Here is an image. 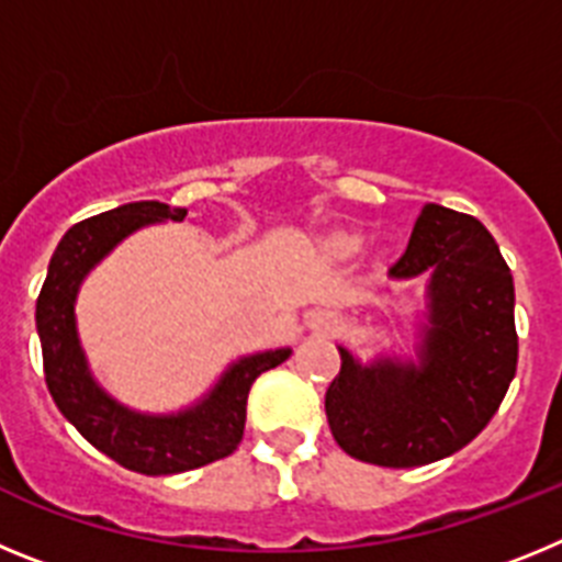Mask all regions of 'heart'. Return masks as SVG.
Returning a JSON list of instances; mask_svg holds the SVG:
<instances>
[{"mask_svg":"<svg viewBox=\"0 0 562 562\" xmlns=\"http://www.w3.org/2000/svg\"><path fill=\"white\" fill-rule=\"evenodd\" d=\"M357 241L355 238H349V236H342V238H337V247H342V250H346V247H355Z\"/></svg>","mask_w":562,"mask_h":562,"instance_id":"b5f03b06","label":"heart"}]
</instances>
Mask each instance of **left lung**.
Instances as JSON below:
<instances>
[{
	"instance_id": "8db88e82",
	"label": "left lung",
	"mask_w": 562,
	"mask_h": 562,
	"mask_svg": "<svg viewBox=\"0 0 562 562\" xmlns=\"http://www.w3.org/2000/svg\"><path fill=\"white\" fill-rule=\"evenodd\" d=\"M430 272V326L414 362L362 369L340 349L326 391L335 441L380 467H419L475 439L518 369L515 286L495 238L467 213L425 205L394 278Z\"/></svg>"
}]
</instances>
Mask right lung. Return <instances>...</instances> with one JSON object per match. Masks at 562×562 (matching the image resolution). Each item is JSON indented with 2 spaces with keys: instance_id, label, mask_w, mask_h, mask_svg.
Wrapping results in <instances>:
<instances>
[{
  "instance_id": "add662e5",
  "label": "right lung",
  "mask_w": 562,
  "mask_h": 562,
  "mask_svg": "<svg viewBox=\"0 0 562 562\" xmlns=\"http://www.w3.org/2000/svg\"><path fill=\"white\" fill-rule=\"evenodd\" d=\"M186 213V207H168L162 202H128L78 222L64 233L49 258L36 301L44 380L58 411L89 445L126 470L146 475L186 473L231 456L245 436L252 382L290 357V349H276L238 360L207 400L177 416L132 414L103 394L89 376L72 312L83 276L132 231L162 220L182 222Z\"/></svg>"
}]
</instances>
